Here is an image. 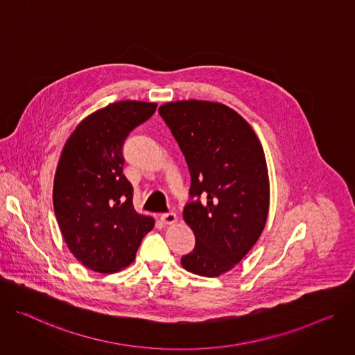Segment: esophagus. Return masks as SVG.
Returning <instances> with one entry per match:
<instances>
[{"label":"esophagus","instance_id":"34e87169","mask_svg":"<svg viewBox=\"0 0 355 355\" xmlns=\"http://www.w3.org/2000/svg\"><path fill=\"white\" fill-rule=\"evenodd\" d=\"M161 221L165 224V225H169V224H175L178 221V217L173 211H169V213H165L161 216Z\"/></svg>","mask_w":355,"mask_h":355}]
</instances>
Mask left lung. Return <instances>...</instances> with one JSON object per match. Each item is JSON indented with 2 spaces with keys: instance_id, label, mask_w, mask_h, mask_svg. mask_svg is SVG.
<instances>
[{
  "instance_id": "1",
  "label": "left lung",
  "mask_w": 355,
  "mask_h": 355,
  "mask_svg": "<svg viewBox=\"0 0 355 355\" xmlns=\"http://www.w3.org/2000/svg\"><path fill=\"white\" fill-rule=\"evenodd\" d=\"M159 114L191 179L183 218L196 247L182 265L200 277H220L248 254L266 224L269 178L262 145L244 118L220 103H166Z\"/></svg>"
}]
</instances>
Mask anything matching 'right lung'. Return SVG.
Segmentation results:
<instances>
[{"instance_id":"add662e5","label":"right lung","mask_w":355,"mask_h":355,"mask_svg":"<svg viewBox=\"0 0 355 355\" xmlns=\"http://www.w3.org/2000/svg\"><path fill=\"white\" fill-rule=\"evenodd\" d=\"M156 107L132 100L108 104L86 116L63 146L53 182L55 216L70 252L92 270L127 268L153 228V218L132 206L123 146Z\"/></svg>"}]
</instances>
